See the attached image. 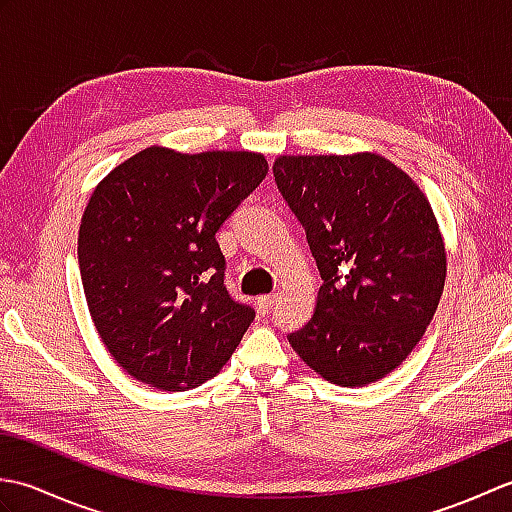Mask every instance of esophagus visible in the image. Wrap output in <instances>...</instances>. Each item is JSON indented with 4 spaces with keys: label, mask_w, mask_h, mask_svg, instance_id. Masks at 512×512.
<instances>
[{
    "label": "esophagus",
    "mask_w": 512,
    "mask_h": 512,
    "mask_svg": "<svg viewBox=\"0 0 512 512\" xmlns=\"http://www.w3.org/2000/svg\"><path fill=\"white\" fill-rule=\"evenodd\" d=\"M277 292H273V295H264V297H259L257 299V306H259V310H262V314H268L270 310L275 308V303H277Z\"/></svg>",
    "instance_id": "1"
}]
</instances>
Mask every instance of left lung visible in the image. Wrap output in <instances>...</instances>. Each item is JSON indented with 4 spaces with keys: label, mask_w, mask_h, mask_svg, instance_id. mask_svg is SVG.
<instances>
[{
    "label": "left lung",
    "mask_w": 512,
    "mask_h": 512,
    "mask_svg": "<svg viewBox=\"0 0 512 512\" xmlns=\"http://www.w3.org/2000/svg\"><path fill=\"white\" fill-rule=\"evenodd\" d=\"M273 173L323 279L312 319L288 341L334 385L374 383L438 310L447 253L431 204L378 154L279 156Z\"/></svg>",
    "instance_id": "left-lung-1"
}]
</instances>
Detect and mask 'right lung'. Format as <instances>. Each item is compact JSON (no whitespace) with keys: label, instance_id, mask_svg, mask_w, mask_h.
I'll list each match as a JSON object with an SVG mask.
<instances>
[{"label":"right lung","instance_id":"obj_1","mask_svg":"<svg viewBox=\"0 0 512 512\" xmlns=\"http://www.w3.org/2000/svg\"><path fill=\"white\" fill-rule=\"evenodd\" d=\"M266 173L253 151L147 147L94 189L79 228L81 281L129 376L187 391L231 358L255 310L226 290L215 233Z\"/></svg>","mask_w":512,"mask_h":512}]
</instances>
